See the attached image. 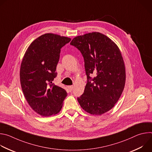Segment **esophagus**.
Segmentation results:
<instances>
[{
    "mask_svg": "<svg viewBox=\"0 0 152 152\" xmlns=\"http://www.w3.org/2000/svg\"><path fill=\"white\" fill-rule=\"evenodd\" d=\"M68 88H69V91H72L73 89V85H70V86H68Z\"/></svg>",
    "mask_w": 152,
    "mask_h": 152,
    "instance_id": "obj_1",
    "label": "esophagus"
}]
</instances>
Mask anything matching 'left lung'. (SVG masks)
Here are the masks:
<instances>
[{
  "label": "left lung",
  "mask_w": 152,
  "mask_h": 152,
  "mask_svg": "<svg viewBox=\"0 0 152 152\" xmlns=\"http://www.w3.org/2000/svg\"><path fill=\"white\" fill-rule=\"evenodd\" d=\"M70 45L82 55L87 77L77 101L86 112L100 115L114 106L124 88L126 72L121 52L110 38L99 32L77 36Z\"/></svg>",
  "instance_id": "1"
}]
</instances>
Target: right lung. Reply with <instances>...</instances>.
Instances as JSON below:
<instances>
[{"label":"right lung","mask_w":152,"mask_h":152,"mask_svg":"<svg viewBox=\"0 0 152 152\" xmlns=\"http://www.w3.org/2000/svg\"><path fill=\"white\" fill-rule=\"evenodd\" d=\"M71 39L46 34L35 39L21 64L20 79L24 96L32 110L43 117L58 114L67 94L53 83L61 49Z\"/></svg>","instance_id":"add662e5"}]
</instances>
